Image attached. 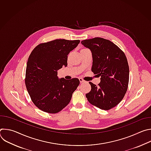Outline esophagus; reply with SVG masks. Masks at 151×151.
<instances>
[{"mask_svg": "<svg viewBox=\"0 0 151 151\" xmlns=\"http://www.w3.org/2000/svg\"><path fill=\"white\" fill-rule=\"evenodd\" d=\"M79 81H80V82H81V83H83V82H85V81L83 79H82V78H79Z\"/></svg>", "mask_w": 151, "mask_h": 151, "instance_id": "34e87169", "label": "esophagus"}]
</instances>
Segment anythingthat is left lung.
I'll return each instance as SVG.
<instances>
[{
  "instance_id": "1",
  "label": "left lung",
  "mask_w": 151,
  "mask_h": 151,
  "mask_svg": "<svg viewBox=\"0 0 151 151\" xmlns=\"http://www.w3.org/2000/svg\"><path fill=\"white\" fill-rule=\"evenodd\" d=\"M90 50L91 71L100 76L97 86L90 82L91 90L86 94L88 101L103 110H109L124 98L129 81V66L124 52L111 41L95 37L81 41Z\"/></svg>"
}]
</instances>
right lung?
Segmentation results:
<instances>
[{
	"instance_id": "1",
	"label": "right lung",
	"mask_w": 151,
	"mask_h": 151,
	"mask_svg": "<svg viewBox=\"0 0 151 151\" xmlns=\"http://www.w3.org/2000/svg\"><path fill=\"white\" fill-rule=\"evenodd\" d=\"M79 42V40L55 39L38 45L31 52L25 83L33 103L41 111L56 114L69 103L79 80L60 79L57 70L68 66V55Z\"/></svg>"
}]
</instances>
